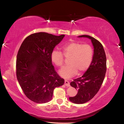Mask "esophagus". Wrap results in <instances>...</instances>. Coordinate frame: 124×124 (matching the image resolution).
I'll use <instances>...</instances> for the list:
<instances>
[{
  "label": "esophagus",
  "instance_id": "34e87169",
  "mask_svg": "<svg viewBox=\"0 0 124 124\" xmlns=\"http://www.w3.org/2000/svg\"><path fill=\"white\" fill-rule=\"evenodd\" d=\"M64 85L66 86H70V83L67 81V80H65L64 81Z\"/></svg>",
  "mask_w": 124,
  "mask_h": 124
}]
</instances>
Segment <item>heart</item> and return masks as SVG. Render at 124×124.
Segmentation results:
<instances>
[{
  "label": "heart",
  "mask_w": 124,
  "mask_h": 124,
  "mask_svg": "<svg viewBox=\"0 0 124 124\" xmlns=\"http://www.w3.org/2000/svg\"><path fill=\"white\" fill-rule=\"evenodd\" d=\"M63 54L66 58H69V64L59 71V74L65 78L83 74L89 68L93 58V49L88 44H83L76 41L65 43L62 46ZM51 60L58 67H62L64 57L61 52L54 50L51 54Z\"/></svg>",
  "instance_id": "b5f03b06"
}]
</instances>
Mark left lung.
Returning a JSON list of instances; mask_svg holds the SVG:
<instances>
[{
	"label": "left lung",
	"mask_w": 124,
	"mask_h": 124,
	"mask_svg": "<svg viewBox=\"0 0 124 124\" xmlns=\"http://www.w3.org/2000/svg\"><path fill=\"white\" fill-rule=\"evenodd\" d=\"M90 39L93 46V61L86 71L81 77L74 79L70 85L78 90L69 100L73 103L84 104L93 98L98 93L102 84L106 71V57L101 43L96 39L87 35L78 36Z\"/></svg>",
	"instance_id": "left-lung-1"
}]
</instances>
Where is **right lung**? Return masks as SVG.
Returning a JSON list of instances; mask_svg holds the SVG:
<instances>
[{
	"instance_id": "add662e5",
	"label": "right lung",
	"mask_w": 124,
	"mask_h": 124,
	"mask_svg": "<svg viewBox=\"0 0 124 124\" xmlns=\"http://www.w3.org/2000/svg\"><path fill=\"white\" fill-rule=\"evenodd\" d=\"M64 36L34 33L24 40L19 48L16 61L17 79L26 96L34 102L49 101L54 89L64 84V79L52 64L51 54Z\"/></svg>"
}]
</instances>
